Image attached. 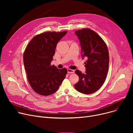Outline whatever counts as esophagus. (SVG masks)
Wrapping results in <instances>:
<instances>
[{"label": "esophagus", "instance_id": "1", "mask_svg": "<svg viewBox=\"0 0 133 133\" xmlns=\"http://www.w3.org/2000/svg\"><path fill=\"white\" fill-rule=\"evenodd\" d=\"M74 70H73V69H67V72L68 73H74Z\"/></svg>", "mask_w": 133, "mask_h": 133}]
</instances>
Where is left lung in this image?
I'll list each match as a JSON object with an SVG mask.
<instances>
[{
  "mask_svg": "<svg viewBox=\"0 0 133 133\" xmlns=\"http://www.w3.org/2000/svg\"><path fill=\"white\" fill-rule=\"evenodd\" d=\"M75 33L80 42L82 57H87V60L85 73L78 69L75 71L79 80L74 87L81 93L90 94L99 90L105 81L109 67L108 48L99 35L89 29L76 31Z\"/></svg>",
  "mask_w": 133,
  "mask_h": 133,
  "instance_id": "1",
  "label": "left lung"
}]
</instances>
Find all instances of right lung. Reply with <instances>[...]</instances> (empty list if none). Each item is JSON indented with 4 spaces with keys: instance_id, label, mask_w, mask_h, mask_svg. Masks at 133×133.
Instances as JSON below:
<instances>
[{
    "instance_id": "1",
    "label": "right lung",
    "mask_w": 133,
    "mask_h": 133,
    "mask_svg": "<svg viewBox=\"0 0 133 133\" xmlns=\"http://www.w3.org/2000/svg\"><path fill=\"white\" fill-rule=\"evenodd\" d=\"M67 31L46 32L35 36L27 46L23 55L28 81L37 93L47 96L57 91L67 70L51 65L56 46Z\"/></svg>"
}]
</instances>
